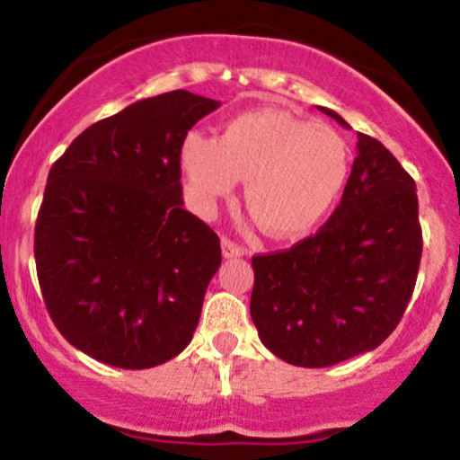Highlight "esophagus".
Listing matches in <instances>:
<instances>
[{"instance_id":"34e87169","label":"esophagus","mask_w":460,"mask_h":460,"mask_svg":"<svg viewBox=\"0 0 460 460\" xmlns=\"http://www.w3.org/2000/svg\"><path fill=\"white\" fill-rule=\"evenodd\" d=\"M223 255L229 260V257H244L246 255V248H242L240 244H235V242H231L229 237H223Z\"/></svg>"}]
</instances>
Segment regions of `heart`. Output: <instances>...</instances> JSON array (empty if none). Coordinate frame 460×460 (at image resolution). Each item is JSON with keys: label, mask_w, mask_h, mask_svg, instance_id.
<instances>
[{"label": "heart", "mask_w": 460, "mask_h": 460, "mask_svg": "<svg viewBox=\"0 0 460 460\" xmlns=\"http://www.w3.org/2000/svg\"><path fill=\"white\" fill-rule=\"evenodd\" d=\"M350 149L335 129L288 110L237 114L218 138L190 131L179 145L188 203L212 216L246 179L244 199L274 237H303L329 218L350 179Z\"/></svg>", "instance_id": "obj_1"}]
</instances>
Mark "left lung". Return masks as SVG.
Here are the masks:
<instances>
[{
  "instance_id": "left-lung-1",
  "label": "left lung",
  "mask_w": 460,
  "mask_h": 460,
  "mask_svg": "<svg viewBox=\"0 0 460 460\" xmlns=\"http://www.w3.org/2000/svg\"><path fill=\"white\" fill-rule=\"evenodd\" d=\"M420 260L413 177L376 138L358 134L350 179L324 226L289 251L252 257L251 318L261 344L300 367L374 350L402 320Z\"/></svg>"
}]
</instances>
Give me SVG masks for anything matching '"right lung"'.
Segmentation results:
<instances>
[{"instance_id":"add662e5","label":"right lung","mask_w":460,"mask_h":460,"mask_svg":"<svg viewBox=\"0 0 460 460\" xmlns=\"http://www.w3.org/2000/svg\"><path fill=\"white\" fill-rule=\"evenodd\" d=\"M218 102L142 99L84 129L47 177L34 231L45 307L84 355L123 369L192 340L220 240L183 209L179 145Z\"/></svg>"}]
</instances>
